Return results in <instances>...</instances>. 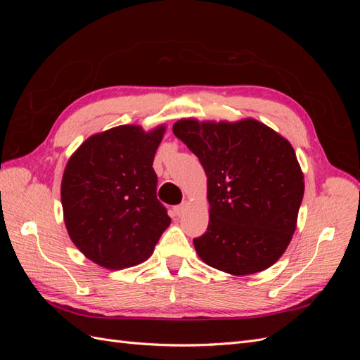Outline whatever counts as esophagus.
Returning a JSON list of instances; mask_svg holds the SVG:
<instances>
[{"label": "esophagus", "instance_id": "esophagus-1", "mask_svg": "<svg viewBox=\"0 0 360 360\" xmlns=\"http://www.w3.org/2000/svg\"><path fill=\"white\" fill-rule=\"evenodd\" d=\"M186 209H188V202H181V204L174 207L172 210H174V214H176V216H181L184 212H186Z\"/></svg>", "mask_w": 360, "mask_h": 360}]
</instances>
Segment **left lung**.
Here are the masks:
<instances>
[{
	"label": "left lung",
	"mask_w": 360,
	"mask_h": 360,
	"mask_svg": "<svg viewBox=\"0 0 360 360\" xmlns=\"http://www.w3.org/2000/svg\"><path fill=\"white\" fill-rule=\"evenodd\" d=\"M172 132L207 174L210 221L193 238L200 258L231 275H252L285 252L304 183L291 144L252 118L237 123L180 120Z\"/></svg>",
	"instance_id": "obj_1"
}]
</instances>
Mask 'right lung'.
<instances>
[{
	"instance_id": "obj_1",
	"label": "right lung",
	"mask_w": 360,
	"mask_h": 360,
	"mask_svg": "<svg viewBox=\"0 0 360 360\" xmlns=\"http://www.w3.org/2000/svg\"><path fill=\"white\" fill-rule=\"evenodd\" d=\"M165 127L146 134L118 126L90 136L68 162L61 204L68 233L81 252L106 269L143 263L171 217L156 197L153 159Z\"/></svg>"
}]
</instances>
